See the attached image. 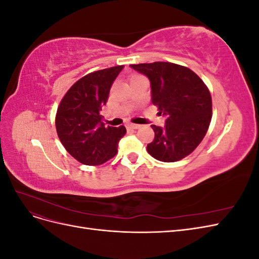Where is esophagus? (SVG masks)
I'll list each match as a JSON object with an SVG mask.
<instances>
[{"instance_id":"obj_1","label":"esophagus","mask_w":259,"mask_h":259,"mask_svg":"<svg viewBox=\"0 0 259 259\" xmlns=\"http://www.w3.org/2000/svg\"><path fill=\"white\" fill-rule=\"evenodd\" d=\"M126 127H127V130H137V128L140 127V125H138V124H128Z\"/></svg>"}]
</instances>
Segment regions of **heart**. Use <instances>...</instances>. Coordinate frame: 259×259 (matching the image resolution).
Masks as SVG:
<instances>
[{
  "mask_svg": "<svg viewBox=\"0 0 259 259\" xmlns=\"http://www.w3.org/2000/svg\"><path fill=\"white\" fill-rule=\"evenodd\" d=\"M137 76H140V75H133V76L131 77V79H133V77H137Z\"/></svg>",
  "mask_w": 259,
  "mask_h": 259,
  "instance_id": "obj_1",
  "label": "heart"
}]
</instances>
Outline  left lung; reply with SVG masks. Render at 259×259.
<instances>
[{
	"label": "left lung",
	"mask_w": 259,
	"mask_h": 259,
	"mask_svg": "<svg viewBox=\"0 0 259 259\" xmlns=\"http://www.w3.org/2000/svg\"><path fill=\"white\" fill-rule=\"evenodd\" d=\"M150 81L152 104L165 117L163 127L151 125L153 142L148 153L162 162L189 155L204 138L211 119V97L206 85L189 68L171 62L131 65Z\"/></svg>",
	"instance_id": "8db88e82"
}]
</instances>
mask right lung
<instances>
[{
    "label": "right lung",
    "mask_w": 259,
    "mask_h": 259,
    "mask_svg": "<svg viewBox=\"0 0 259 259\" xmlns=\"http://www.w3.org/2000/svg\"><path fill=\"white\" fill-rule=\"evenodd\" d=\"M124 66L92 72L75 82L60 101L56 130L60 142L75 160L99 165L112 159L126 128L105 126L100 110Z\"/></svg>",
    "instance_id": "right-lung-1"
}]
</instances>
